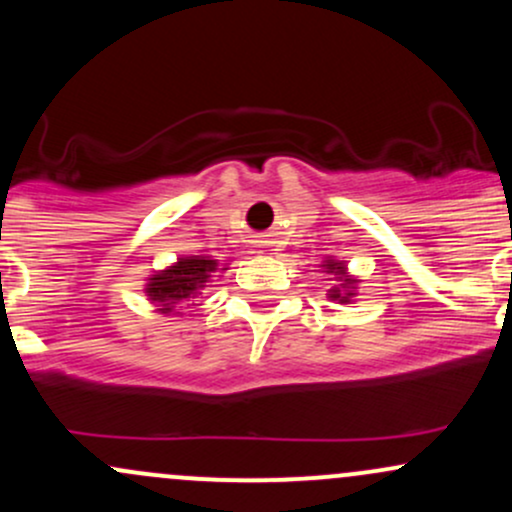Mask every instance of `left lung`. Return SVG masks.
I'll return each instance as SVG.
<instances>
[{
	"instance_id": "left-lung-1",
	"label": "left lung",
	"mask_w": 512,
	"mask_h": 512,
	"mask_svg": "<svg viewBox=\"0 0 512 512\" xmlns=\"http://www.w3.org/2000/svg\"><path fill=\"white\" fill-rule=\"evenodd\" d=\"M325 269H327V274H334V276H337V279L344 281V284L334 286V289L330 291L332 301L349 303V298L354 296V293H351V289H354V286H351V284H354V279H346V267H344V262H327Z\"/></svg>"
}]
</instances>
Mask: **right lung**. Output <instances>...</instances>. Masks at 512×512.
Listing matches in <instances>:
<instances>
[{"label": "right lung", "mask_w": 512, "mask_h": 512, "mask_svg": "<svg viewBox=\"0 0 512 512\" xmlns=\"http://www.w3.org/2000/svg\"><path fill=\"white\" fill-rule=\"evenodd\" d=\"M219 262L209 257H180L173 267L154 274L146 284V296L161 313H173L175 303L192 301L216 272Z\"/></svg>", "instance_id": "add662e5"}]
</instances>
